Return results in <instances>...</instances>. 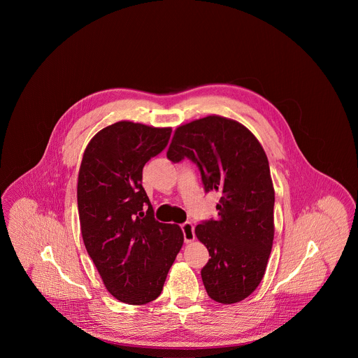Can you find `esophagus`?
<instances>
[{
  "mask_svg": "<svg viewBox=\"0 0 358 358\" xmlns=\"http://www.w3.org/2000/svg\"><path fill=\"white\" fill-rule=\"evenodd\" d=\"M182 234H184V241L185 243H191L195 239V234H194V225L191 222H184L181 225Z\"/></svg>",
  "mask_w": 358,
  "mask_h": 358,
  "instance_id": "obj_1",
  "label": "esophagus"
}]
</instances>
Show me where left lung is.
Returning a JSON list of instances; mask_svg holds the SVG:
<instances>
[{"label":"left lung","mask_w":358,"mask_h":358,"mask_svg":"<svg viewBox=\"0 0 358 358\" xmlns=\"http://www.w3.org/2000/svg\"><path fill=\"white\" fill-rule=\"evenodd\" d=\"M194 162L206 191L220 192L218 217L195 227L211 259L201 276L208 296L238 303L257 289L273 245L275 189L259 140L236 120L207 116L176 129L167 159Z\"/></svg>","instance_id":"1"}]
</instances>
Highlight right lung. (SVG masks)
Masks as SVG:
<instances>
[{
  "label": "right lung",
  "instance_id": "1",
  "mask_svg": "<svg viewBox=\"0 0 358 358\" xmlns=\"http://www.w3.org/2000/svg\"><path fill=\"white\" fill-rule=\"evenodd\" d=\"M171 127L127 120L97 131L78 176L80 232L109 293L127 304L156 300L184 243L178 225L155 220L143 167L162 152Z\"/></svg>",
  "mask_w": 358,
  "mask_h": 358
}]
</instances>
